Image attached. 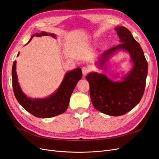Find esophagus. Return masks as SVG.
Returning <instances> with one entry per match:
<instances>
[{
  "label": "esophagus",
  "mask_w": 159,
  "mask_h": 159,
  "mask_svg": "<svg viewBox=\"0 0 159 159\" xmlns=\"http://www.w3.org/2000/svg\"><path fill=\"white\" fill-rule=\"evenodd\" d=\"M89 71V69L88 68V67H83L82 68V73H83V75H85L86 74H87L88 72Z\"/></svg>",
  "instance_id": "34e87169"
}]
</instances>
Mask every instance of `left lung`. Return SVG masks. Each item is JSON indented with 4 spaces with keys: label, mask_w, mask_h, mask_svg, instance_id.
<instances>
[{
    "label": "left lung",
    "mask_w": 159,
    "mask_h": 159,
    "mask_svg": "<svg viewBox=\"0 0 159 159\" xmlns=\"http://www.w3.org/2000/svg\"><path fill=\"white\" fill-rule=\"evenodd\" d=\"M120 44L103 52L97 65L105 68V64L119 50L127 52L131 56L133 68L121 81H114L105 74L91 72L86 75L89 84V94L94 107L111 116H120L130 111L140 102L145 91L148 64L140 44L124 26L115 28Z\"/></svg>",
    "instance_id": "1"
}]
</instances>
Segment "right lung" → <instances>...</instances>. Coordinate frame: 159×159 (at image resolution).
Listing matches in <instances>:
<instances>
[{"label":"right lung","mask_w":159,"mask_h":159,"mask_svg":"<svg viewBox=\"0 0 159 159\" xmlns=\"http://www.w3.org/2000/svg\"><path fill=\"white\" fill-rule=\"evenodd\" d=\"M42 36H50L52 38H56L54 34L42 32L32 35L29 42L34 36L40 37ZM18 55L19 54H18ZM16 64V61H14L12 68L14 94L18 103L28 112L36 117L50 118L66 111L68 107L71 95L78 81L82 78V72L80 68L67 72L58 89L49 97L44 99H32L28 98L23 93L18 82Z\"/></svg>","instance_id":"obj_1"}]
</instances>
